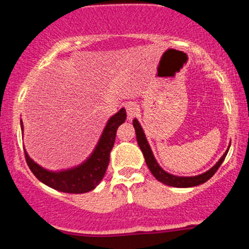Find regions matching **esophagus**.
<instances>
[{"label":"esophagus","mask_w":249,"mask_h":249,"mask_svg":"<svg viewBox=\"0 0 249 249\" xmlns=\"http://www.w3.org/2000/svg\"><path fill=\"white\" fill-rule=\"evenodd\" d=\"M126 113H127V119L128 121H131V119H133L134 117L137 116V113H138V105L134 104V103H127L126 104Z\"/></svg>","instance_id":"obj_1"}]
</instances>
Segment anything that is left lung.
<instances>
[{"mask_svg":"<svg viewBox=\"0 0 249 249\" xmlns=\"http://www.w3.org/2000/svg\"><path fill=\"white\" fill-rule=\"evenodd\" d=\"M133 126L134 130H136V134H137V142H138L139 147H141L142 154H144L145 161H146V165L150 168L151 173L153 174V177L156 178L158 181L162 182V184L168 185V186L172 187H193V186H198V185L204 184L206 182L208 179H211L213 177V174L218 171V168L220 167V165L222 164V161L225 160L226 156H227L228 150H230V146H228L226 152L222 154L221 158L219 159L218 162L212 168L206 171L205 173L198 174V176L194 177H178V176H173V174L167 173L166 171H164L162 168L159 166V164L157 162L156 158H154L152 150H151L150 144H148L146 136H145L144 130L139 124V122L137 119H133Z\"/></svg>","mask_w":249,"mask_h":249,"instance_id":"8db88e82","label":"left lung"}]
</instances>
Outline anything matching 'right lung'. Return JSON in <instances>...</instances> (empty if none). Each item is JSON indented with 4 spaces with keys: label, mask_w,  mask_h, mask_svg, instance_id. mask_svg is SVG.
Instances as JSON below:
<instances>
[{
    "label": "right lung",
    "mask_w": 249,
    "mask_h": 249,
    "mask_svg": "<svg viewBox=\"0 0 249 249\" xmlns=\"http://www.w3.org/2000/svg\"><path fill=\"white\" fill-rule=\"evenodd\" d=\"M126 119V111L123 107L116 115L110 117L95 150L78 166L61 171H50L39 166L30 158L24 148L25 160L31 172L39 181L53 190L64 193H87L96 188L104 178L110 161V152L116 141V132L119 125ZM21 130L23 132V123L21 121Z\"/></svg>",
    "instance_id": "right-lung-1"
}]
</instances>
